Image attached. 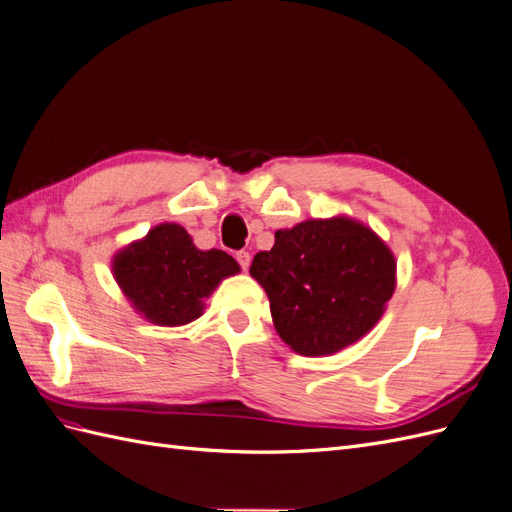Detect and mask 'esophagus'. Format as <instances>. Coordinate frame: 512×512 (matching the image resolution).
<instances>
[{
    "label": "esophagus",
    "mask_w": 512,
    "mask_h": 512,
    "mask_svg": "<svg viewBox=\"0 0 512 512\" xmlns=\"http://www.w3.org/2000/svg\"><path fill=\"white\" fill-rule=\"evenodd\" d=\"M237 262H239V265H241V269H243V271L250 269V262H252V256H250V252H245V250L237 252Z\"/></svg>",
    "instance_id": "esophagus-1"
}]
</instances>
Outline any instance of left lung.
<instances>
[{"mask_svg": "<svg viewBox=\"0 0 512 512\" xmlns=\"http://www.w3.org/2000/svg\"><path fill=\"white\" fill-rule=\"evenodd\" d=\"M397 262L386 243L346 215L275 232L250 273L265 288L275 331L305 356H327L376 327L395 292Z\"/></svg>", "mask_w": 512, "mask_h": 512, "instance_id": "8db88e82", "label": "left lung"}]
</instances>
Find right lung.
Here are the masks:
<instances>
[{"mask_svg":"<svg viewBox=\"0 0 512 512\" xmlns=\"http://www.w3.org/2000/svg\"><path fill=\"white\" fill-rule=\"evenodd\" d=\"M222 250H198L179 224H158L113 258V275L132 307L160 327H181L203 314V299L239 273Z\"/></svg>","mask_w":512,"mask_h":512,"instance_id":"add662e5","label":"right lung"}]
</instances>
